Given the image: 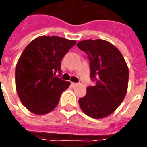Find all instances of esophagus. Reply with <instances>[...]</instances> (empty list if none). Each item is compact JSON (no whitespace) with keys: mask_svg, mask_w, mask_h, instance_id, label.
I'll return each instance as SVG.
<instances>
[{"mask_svg":"<svg viewBox=\"0 0 147 147\" xmlns=\"http://www.w3.org/2000/svg\"><path fill=\"white\" fill-rule=\"evenodd\" d=\"M71 86H73V87H76V86H78V83H75V82H71Z\"/></svg>","mask_w":147,"mask_h":147,"instance_id":"obj_1","label":"esophagus"}]
</instances>
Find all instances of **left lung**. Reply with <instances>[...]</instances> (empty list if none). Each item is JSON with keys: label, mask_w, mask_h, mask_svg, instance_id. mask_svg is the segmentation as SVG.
<instances>
[{"label": "left lung", "mask_w": 147, "mask_h": 147, "mask_svg": "<svg viewBox=\"0 0 147 147\" xmlns=\"http://www.w3.org/2000/svg\"><path fill=\"white\" fill-rule=\"evenodd\" d=\"M88 55L94 86L78 102L84 113L94 119L105 118L123 102L128 88L129 69L123 55L105 40H84L77 44Z\"/></svg>", "instance_id": "8db88e82"}]
</instances>
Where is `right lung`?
I'll list each match as a JSON object with an SVG mask.
<instances>
[{"label": "right lung", "mask_w": 147, "mask_h": 147, "mask_svg": "<svg viewBox=\"0 0 147 147\" xmlns=\"http://www.w3.org/2000/svg\"><path fill=\"white\" fill-rule=\"evenodd\" d=\"M76 41L58 36H40L27 45L15 69V86L22 104L32 113L44 115L59 104L70 82L61 73V59Z\"/></svg>", "instance_id": "add662e5"}]
</instances>
